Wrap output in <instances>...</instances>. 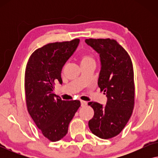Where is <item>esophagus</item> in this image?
Wrapping results in <instances>:
<instances>
[{"label":"esophagus","mask_w":158,"mask_h":158,"mask_svg":"<svg viewBox=\"0 0 158 158\" xmlns=\"http://www.w3.org/2000/svg\"><path fill=\"white\" fill-rule=\"evenodd\" d=\"M81 106H85L87 105V102L85 101H81Z\"/></svg>","instance_id":"1"}]
</instances>
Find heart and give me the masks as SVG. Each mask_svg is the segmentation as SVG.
I'll return each mask as SVG.
<instances>
[{"instance_id": "b5f03b06", "label": "heart", "mask_w": 158, "mask_h": 158, "mask_svg": "<svg viewBox=\"0 0 158 158\" xmlns=\"http://www.w3.org/2000/svg\"><path fill=\"white\" fill-rule=\"evenodd\" d=\"M89 61H94V58L88 55H83V56H81V63H83V62H89Z\"/></svg>"}]
</instances>
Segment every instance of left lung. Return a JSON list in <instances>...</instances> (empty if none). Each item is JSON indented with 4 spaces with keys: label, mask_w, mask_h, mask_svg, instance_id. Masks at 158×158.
I'll list each match as a JSON object with an SVG mask.
<instances>
[{
    "label": "left lung",
    "mask_w": 158,
    "mask_h": 158,
    "mask_svg": "<svg viewBox=\"0 0 158 158\" xmlns=\"http://www.w3.org/2000/svg\"><path fill=\"white\" fill-rule=\"evenodd\" d=\"M85 42L99 54L101 71L98 85L106 95V105L89 102L94 116L88 127L101 139L118 135L130 118L135 106L134 70L127 52L114 40L87 39Z\"/></svg>",
    "instance_id": "8db88e82"
}]
</instances>
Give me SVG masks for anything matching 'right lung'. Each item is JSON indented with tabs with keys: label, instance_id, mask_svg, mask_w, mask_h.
<instances>
[{
	"label": "right lung",
	"instance_id": "1",
	"mask_svg": "<svg viewBox=\"0 0 158 158\" xmlns=\"http://www.w3.org/2000/svg\"><path fill=\"white\" fill-rule=\"evenodd\" d=\"M80 42L49 43L34 52L25 71L28 111L42 135L57 142L68 133V125L81 106L78 100L62 101L54 94L55 82L62 83V69Z\"/></svg>",
	"mask_w": 158,
	"mask_h": 158
}]
</instances>
